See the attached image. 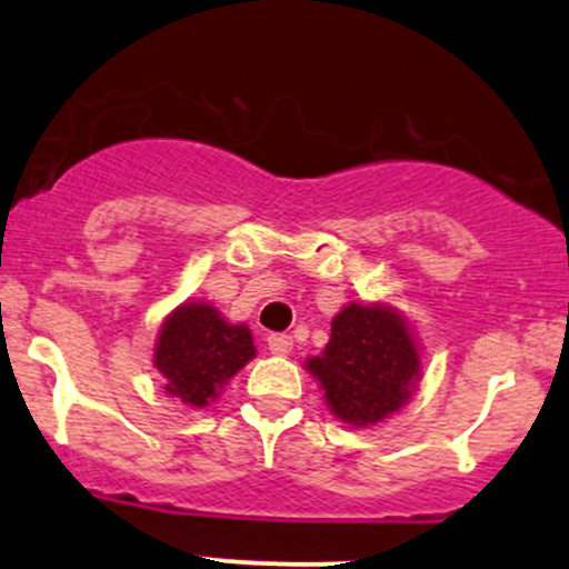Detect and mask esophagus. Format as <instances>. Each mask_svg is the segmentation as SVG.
<instances>
[{"label":"esophagus","instance_id":"esophagus-1","mask_svg":"<svg viewBox=\"0 0 569 569\" xmlns=\"http://www.w3.org/2000/svg\"><path fill=\"white\" fill-rule=\"evenodd\" d=\"M267 347H270L272 355H291L293 339L286 337V333H270L267 337Z\"/></svg>","mask_w":569,"mask_h":569}]
</instances>
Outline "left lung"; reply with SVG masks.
Listing matches in <instances>:
<instances>
[{
  "label": "left lung",
  "instance_id": "8db88e82",
  "mask_svg": "<svg viewBox=\"0 0 569 569\" xmlns=\"http://www.w3.org/2000/svg\"><path fill=\"white\" fill-rule=\"evenodd\" d=\"M305 368L328 410L352 429H373L408 406L423 376L421 341L397 305L347 302L331 320V339Z\"/></svg>",
  "mask_w": 569,
  "mask_h": 569
}]
</instances>
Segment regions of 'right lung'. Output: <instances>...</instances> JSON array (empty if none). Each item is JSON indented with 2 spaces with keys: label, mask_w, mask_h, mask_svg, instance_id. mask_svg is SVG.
I'll list each match as a JSON object with an SVG mask.
<instances>
[{
  "label": "right lung",
  "mask_w": 569,
  "mask_h": 569,
  "mask_svg": "<svg viewBox=\"0 0 569 569\" xmlns=\"http://www.w3.org/2000/svg\"><path fill=\"white\" fill-rule=\"evenodd\" d=\"M254 358L251 328L230 323L203 299L177 305L161 320L153 345V366L163 379V392L188 410L209 408L232 376Z\"/></svg>",
  "instance_id": "1"
}]
</instances>
